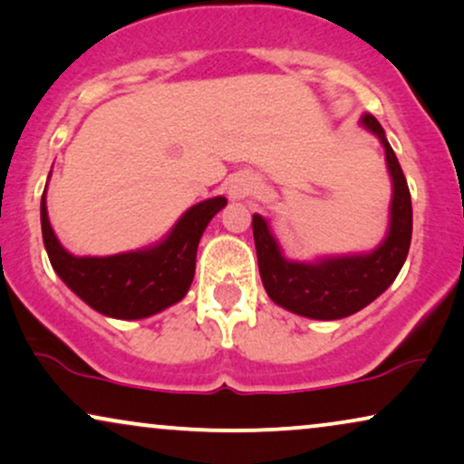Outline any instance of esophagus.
I'll return each mask as SVG.
<instances>
[{
    "label": "esophagus",
    "instance_id": "obj_1",
    "mask_svg": "<svg viewBox=\"0 0 464 464\" xmlns=\"http://www.w3.org/2000/svg\"><path fill=\"white\" fill-rule=\"evenodd\" d=\"M256 190H259V184H256V179L250 178V175H237V178L231 179V184H228V197H231L233 201L255 195Z\"/></svg>",
    "mask_w": 464,
    "mask_h": 464
}]
</instances>
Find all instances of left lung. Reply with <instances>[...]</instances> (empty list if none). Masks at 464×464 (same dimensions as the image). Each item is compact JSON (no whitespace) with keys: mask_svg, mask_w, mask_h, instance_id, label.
<instances>
[{"mask_svg":"<svg viewBox=\"0 0 464 464\" xmlns=\"http://www.w3.org/2000/svg\"><path fill=\"white\" fill-rule=\"evenodd\" d=\"M362 126L385 148L392 178V205L388 236L372 252L347 256H325L314 263L285 259L263 216H252L256 259L263 286L274 304L308 319L334 321L362 310L394 283L409 255L413 231L411 192L401 162L371 113L362 115Z\"/></svg>","mask_w":464,"mask_h":464,"instance_id":"obj_1","label":"left lung"}]
</instances>
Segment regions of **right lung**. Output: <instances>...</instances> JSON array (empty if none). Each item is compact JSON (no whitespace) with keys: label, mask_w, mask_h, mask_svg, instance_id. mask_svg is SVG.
Listing matches in <instances>:
<instances>
[{"label":"right lung","mask_w":464,"mask_h":464,"mask_svg":"<svg viewBox=\"0 0 464 464\" xmlns=\"http://www.w3.org/2000/svg\"><path fill=\"white\" fill-rule=\"evenodd\" d=\"M225 205V197L192 205L162 242L111 256L70 255L53 233L44 195L40 222L46 255L63 283L101 314L130 321L160 313L188 293L195 278L198 239Z\"/></svg>","instance_id":"1"}]
</instances>
